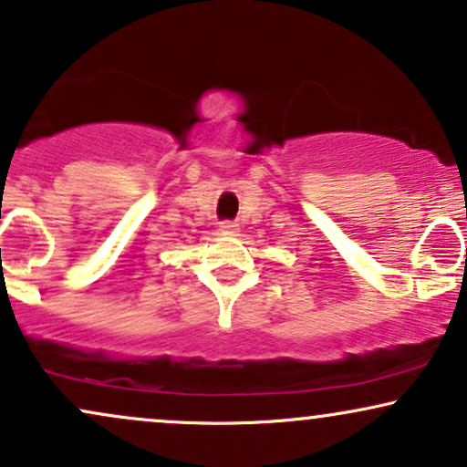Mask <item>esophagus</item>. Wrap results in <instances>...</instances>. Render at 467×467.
<instances>
[{
	"label": "esophagus",
	"mask_w": 467,
	"mask_h": 467,
	"mask_svg": "<svg viewBox=\"0 0 467 467\" xmlns=\"http://www.w3.org/2000/svg\"><path fill=\"white\" fill-rule=\"evenodd\" d=\"M219 230L223 234H237L239 233V223L237 222H222L219 223Z\"/></svg>",
	"instance_id": "1"
}]
</instances>
